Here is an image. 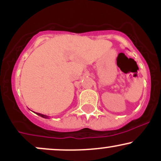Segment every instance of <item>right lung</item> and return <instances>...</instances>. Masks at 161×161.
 I'll use <instances>...</instances> for the list:
<instances>
[{"label": "right lung", "mask_w": 161, "mask_h": 161, "mask_svg": "<svg viewBox=\"0 0 161 161\" xmlns=\"http://www.w3.org/2000/svg\"><path fill=\"white\" fill-rule=\"evenodd\" d=\"M36 114H37V115H38V116H42V117L45 118V119H49V116H47V115H44V114H39V113H36Z\"/></svg>", "instance_id": "add662e5"}]
</instances>
